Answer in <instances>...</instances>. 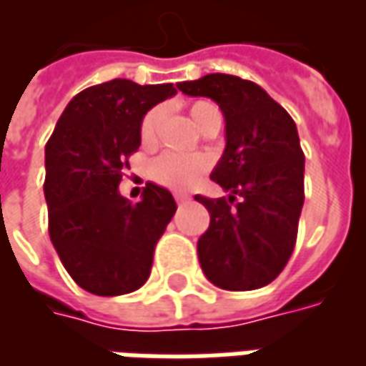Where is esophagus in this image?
Instances as JSON below:
<instances>
[{"mask_svg": "<svg viewBox=\"0 0 366 366\" xmlns=\"http://www.w3.org/2000/svg\"><path fill=\"white\" fill-rule=\"evenodd\" d=\"M174 199L178 206H184V204L190 202V196H186V194H174Z\"/></svg>", "mask_w": 366, "mask_h": 366, "instance_id": "esophagus-1", "label": "esophagus"}]
</instances>
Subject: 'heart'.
Wrapping results in <instances>:
<instances>
[{"instance_id":"b5f03b06","label":"heart","mask_w":366,"mask_h":366,"mask_svg":"<svg viewBox=\"0 0 366 366\" xmlns=\"http://www.w3.org/2000/svg\"><path fill=\"white\" fill-rule=\"evenodd\" d=\"M188 112H190L194 125L199 131H204L215 123L222 125V112L212 102H196L190 105ZM160 117H162L160 109H151L144 115L143 123H141V141L144 144H152L157 141ZM207 167L209 164L204 157H186V154H178V152H164L152 162L151 176L170 190H188L204 178Z\"/></svg>"}]
</instances>
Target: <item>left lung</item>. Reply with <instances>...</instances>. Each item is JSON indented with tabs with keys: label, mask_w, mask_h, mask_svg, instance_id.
Masks as SVG:
<instances>
[{
	"label": "left lung",
	"mask_w": 366,
	"mask_h": 366,
	"mask_svg": "<svg viewBox=\"0 0 366 366\" xmlns=\"http://www.w3.org/2000/svg\"><path fill=\"white\" fill-rule=\"evenodd\" d=\"M186 96L212 97L225 117V151L212 180L229 198L196 196L209 212L198 239L207 280L223 290L267 286L290 259L304 206V152L282 105L249 80L207 74L180 82Z\"/></svg>",
	"instance_id": "left-lung-1"
}]
</instances>
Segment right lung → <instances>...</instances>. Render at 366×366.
Returning a JSON list of instances; mask_svg holds the SVG:
<instances>
[{
  "label": "right lung",
  "instance_id": "1",
  "mask_svg": "<svg viewBox=\"0 0 366 366\" xmlns=\"http://www.w3.org/2000/svg\"><path fill=\"white\" fill-rule=\"evenodd\" d=\"M174 94L172 84L139 86L123 78L86 88L66 105L46 143L49 235L68 274L90 294H129L151 274L176 202L149 182L133 204L119 194V182L141 144L144 113Z\"/></svg>",
  "mask_w": 366,
  "mask_h": 366
}]
</instances>
